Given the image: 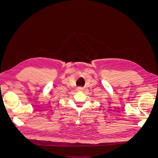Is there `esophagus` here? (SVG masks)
Instances as JSON below:
<instances>
[{"instance_id": "1", "label": "esophagus", "mask_w": 158, "mask_h": 158, "mask_svg": "<svg viewBox=\"0 0 158 158\" xmlns=\"http://www.w3.org/2000/svg\"><path fill=\"white\" fill-rule=\"evenodd\" d=\"M78 91H83L84 89H83V88H82V87H79V88H78Z\"/></svg>"}]
</instances>
